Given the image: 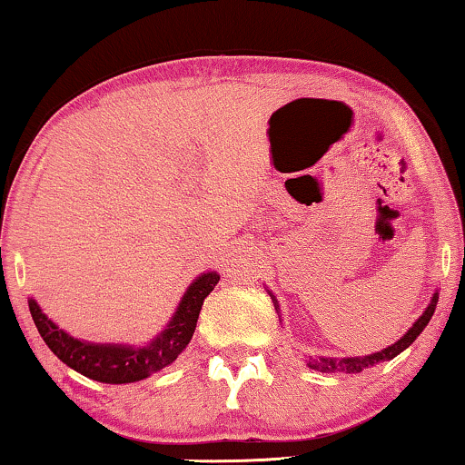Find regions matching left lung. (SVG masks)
<instances>
[{
	"label": "left lung",
	"instance_id": "left-lung-1",
	"mask_svg": "<svg viewBox=\"0 0 465 465\" xmlns=\"http://www.w3.org/2000/svg\"><path fill=\"white\" fill-rule=\"evenodd\" d=\"M275 301V298H272ZM436 302H438V292L434 296H431V301L428 304V309L423 311V315L419 317V320L412 323L409 328V332H406L402 339L393 342V345L381 349L377 353H371V355H364V358H342V360H336V358H309L307 366L313 368V371H320V372H361L364 368H371L374 364H379V361H387V360H393L396 355H400L404 351L406 347H411L412 342L419 334L423 332V328L428 326L431 315H434L436 311ZM275 309H279V304L275 301Z\"/></svg>",
	"mask_w": 465,
	"mask_h": 465
}]
</instances>
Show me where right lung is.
Returning a JSON list of instances; mask_svg holds the SVG:
<instances>
[{
  "label": "right lung",
  "instance_id": "add662e5",
  "mask_svg": "<svg viewBox=\"0 0 465 465\" xmlns=\"http://www.w3.org/2000/svg\"><path fill=\"white\" fill-rule=\"evenodd\" d=\"M218 282L220 275L215 271L203 272V275L196 277L188 285L186 294L182 296L167 328L154 341H150V345L143 347L107 345V342H86L74 339L44 315L35 298H29V311L37 332L63 364H67L88 379L99 381V383H135V381H142L173 364L177 355L186 349L194 334L203 301Z\"/></svg>",
  "mask_w": 465,
  "mask_h": 465
}]
</instances>
